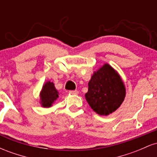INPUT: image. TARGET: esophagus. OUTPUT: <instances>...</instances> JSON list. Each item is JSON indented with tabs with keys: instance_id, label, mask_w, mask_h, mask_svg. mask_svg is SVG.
<instances>
[{
	"instance_id": "obj_1",
	"label": "esophagus",
	"mask_w": 157,
	"mask_h": 157,
	"mask_svg": "<svg viewBox=\"0 0 157 157\" xmlns=\"http://www.w3.org/2000/svg\"><path fill=\"white\" fill-rule=\"evenodd\" d=\"M69 93L71 94H75V95H77L78 94L79 91H77V90H74V91H70Z\"/></svg>"
}]
</instances>
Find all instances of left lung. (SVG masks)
<instances>
[{"instance_id":"left-lung-1","label":"left lung","mask_w":157,"mask_h":157,"mask_svg":"<svg viewBox=\"0 0 157 157\" xmlns=\"http://www.w3.org/2000/svg\"><path fill=\"white\" fill-rule=\"evenodd\" d=\"M85 97L94 111L107 116L116 111L123 102L125 85L119 74L105 63L94 72Z\"/></svg>"}]
</instances>
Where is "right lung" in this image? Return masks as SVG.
Listing matches in <instances>:
<instances>
[{
    "label": "right lung",
    "instance_id": "1",
    "mask_svg": "<svg viewBox=\"0 0 157 157\" xmlns=\"http://www.w3.org/2000/svg\"><path fill=\"white\" fill-rule=\"evenodd\" d=\"M59 93L53 82L48 81L43 86L40 97L41 105L44 108L51 107L52 103L59 97Z\"/></svg>",
    "mask_w": 157,
    "mask_h": 157
}]
</instances>
